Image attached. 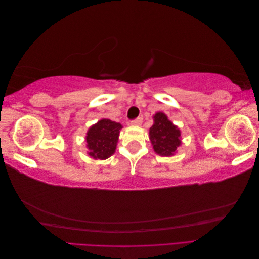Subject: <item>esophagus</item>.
Wrapping results in <instances>:
<instances>
[{
    "label": "esophagus",
    "instance_id": "esophagus-1",
    "mask_svg": "<svg viewBox=\"0 0 259 259\" xmlns=\"http://www.w3.org/2000/svg\"><path fill=\"white\" fill-rule=\"evenodd\" d=\"M142 123H143L142 117H137V119H134V120L131 121L132 125H140Z\"/></svg>",
    "mask_w": 259,
    "mask_h": 259
}]
</instances>
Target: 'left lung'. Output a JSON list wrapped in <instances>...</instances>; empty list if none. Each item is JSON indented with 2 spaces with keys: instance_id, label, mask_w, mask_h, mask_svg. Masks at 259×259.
Returning <instances> with one entry per match:
<instances>
[{
  "instance_id": "8db88e82",
  "label": "left lung",
  "mask_w": 259,
  "mask_h": 259,
  "mask_svg": "<svg viewBox=\"0 0 259 259\" xmlns=\"http://www.w3.org/2000/svg\"><path fill=\"white\" fill-rule=\"evenodd\" d=\"M149 136L154 151L160 155H173L182 144L179 130L162 112L154 115V123L150 127Z\"/></svg>"
}]
</instances>
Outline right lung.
<instances>
[{"label": "right lung", "instance_id": "right-lung-1", "mask_svg": "<svg viewBox=\"0 0 259 259\" xmlns=\"http://www.w3.org/2000/svg\"><path fill=\"white\" fill-rule=\"evenodd\" d=\"M122 125L108 119H103L89 130L86 143L89 154L94 159L105 160L114 153Z\"/></svg>", "mask_w": 259, "mask_h": 259}]
</instances>
